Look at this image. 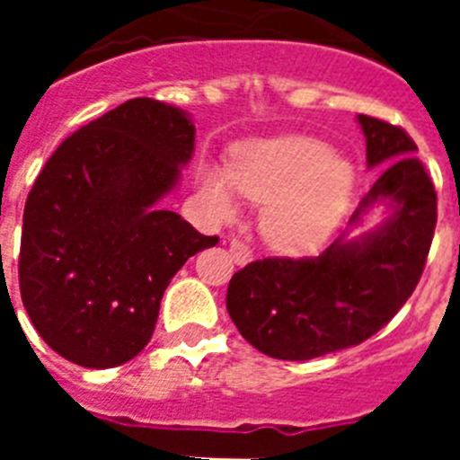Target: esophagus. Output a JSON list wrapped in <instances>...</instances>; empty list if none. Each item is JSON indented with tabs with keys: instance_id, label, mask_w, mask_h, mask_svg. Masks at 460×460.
Here are the masks:
<instances>
[{
	"instance_id": "34e87169",
	"label": "esophagus",
	"mask_w": 460,
	"mask_h": 460,
	"mask_svg": "<svg viewBox=\"0 0 460 460\" xmlns=\"http://www.w3.org/2000/svg\"><path fill=\"white\" fill-rule=\"evenodd\" d=\"M230 255H233V260L237 262V265H249L251 260H253V253H251L249 246L242 242H237V239H233V242H230Z\"/></svg>"
}]
</instances>
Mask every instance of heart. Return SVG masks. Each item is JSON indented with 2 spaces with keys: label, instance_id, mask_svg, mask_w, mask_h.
I'll return each instance as SVG.
<instances>
[{
  "label": "heart",
  "instance_id": "obj_1",
  "mask_svg": "<svg viewBox=\"0 0 460 460\" xmlns=\"http://www.w3.org/2000/svg\"><path fill=\"white\" fill-rule=\"evenodd\" d=\"M260 202V233L280 253H311L327 242L343 218L355 190V168L313 137H276L253 142L221 172L202 177V198L211 214L230 221L234 195Z\"/></svg>",
  "mask_w": 460,
  "mask_h": 460
}]
</instances>
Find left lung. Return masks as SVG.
I'll list each match as a JSON object with an SVG mask.
<instances>
[{"label": "left lung", "mask_w": 460, "mask_h": 460, "mask_svg": "<svg viewBox=\"0 0 460 460\" xmlns=\"http://www.w3.org/2000/svg\"><path fill=\"white\" fill-rule=\"evenodd\" d=\"M368 168H382L350 226L392 209L361 237L341 234L315 258L255 260L230 279L226 306L239 334L267 357L306 361L371 339L401 311L426 267L438 195L401 126L359 115Z\"/></svg>", "instance_id": "8db88e82"}]
</instances>
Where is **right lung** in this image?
<instances>
[{"label":"right lung","mask_w":460,"mask_h":460,"mask_svg":"<svg viewBox=\"0 0 460 460\" xmlns=\"http://www.w3.org/2000/svg\"><path fill=\"white\" fill-rule=\"evenodd\" d=\"M195 147L184 110L131 99L68 136L27 195L20 295L40 339L84 368L149 343L170 279L218 237L161 209Z\"/></svg>","instance_id":"add662e5"}]
</instances>
